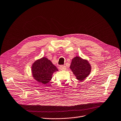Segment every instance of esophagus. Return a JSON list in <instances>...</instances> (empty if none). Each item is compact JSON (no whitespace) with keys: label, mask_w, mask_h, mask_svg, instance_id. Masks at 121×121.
<instances>
[{"label":"esophagus","mask_w":121,"mask_h":121,"mask_svg":"<svg viewBox=\"0 0 121 121\" xmlns=\"http://www.w3.org/2000/svg\"><path fill=\"white\" fill-rule=\"evenodd\" d=\"M60 69L61 70H66V66L65 65H61L60 66Z\"/></svg>","instance_id":"esophagus-1"}]
</instances>
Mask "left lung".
I'll list each match as a JSON object with an SVG mask.
<instances>
[{"label": "left lung", "instance_id": "8db88e82", "mask_svg": "<svg viewBox=\"0 0 121 121\" xmlns=\"http://www.w3.org/2000/svg\"><path fill=\"white\" fill-rule=\"evenodd\" d=\"M91 66L88 61L80 56L73 57L70 66V69L76 77L77 80L82 81L90 74L91 71Z\"/></svg>", "mask_w": 121, "mask_h": 121}]
</instances>
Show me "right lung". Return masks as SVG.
<instances>
[{
	"mask_svg": "<svg viewBox=\"0 0 121 121\" xmlns=\"http://www.w3.org/2000/svg\"><path fill=\"white\" fill-rule=\"evenodd\" d=\"M57 71H58L57 67L45 56L35 60L31 66L34 79L44 85H47L51 81L53 73Z\"/></svg>",
	"mask_w": 121,
	"mask_h": 121,
	"instance_id": "right-lung-1",
	"label": "right lung"
}]
</instances>
